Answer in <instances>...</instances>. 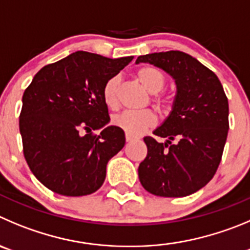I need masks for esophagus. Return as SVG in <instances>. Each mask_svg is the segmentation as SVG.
<instances>
[{
    "label": "esophagus",
    "instance_id": "34e87169",
    "mask_svg": "<svg viewBox=\"0 0 250 250\" xmlns=\"http://www.w3.org/2000/svg\"><path fill=\"white\" fill-rule=\"evenodd\" d=\"M125 141H127L128 143H129V142H133V141H134V137L129 136L128 133H125Z\"/></svg>",
    "mask_w": 250,
    "mask_h": 250
}]
</instances>
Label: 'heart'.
I'll return each mask as SVG.
<instances>
[{
  "mask_svg": "<svg viewBox=\"0 0 250 250\" xmlns=\"http://www.w3.org/2000/svg\"><path fill=\"white\" fill-rule=\"evenodd\" d=\"M137 80L139 81L144 90L151 95L159 93L167 83V78L159 69L154 66H144L137 71ZM120 78L112 76L106 81L104 86V100L108 107L117 106V90ZM165 100H160L159 104H164ZM157 117L151 111H123L112 118V123L121 128L132 137L141 136L148 128L155 125Z\"/></svg>",
  "mask_w": 250,
  "mask_h": 250,
  "instance_id": "b5f03b06",
  "label": "heart"
}]
</instances>
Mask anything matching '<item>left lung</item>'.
I'll use <instances>...</instances> for the list:
<instances>
[{"mask_svg":"<svg viewBox=\"0 0 250 250\" xmlns=\"http://www.w3.org/2000/svg\"><path fill=\"white\" fill-rule=\"evenodd\" d=\"M172 78L176 85L171 111L153 134L144 137L146 158L139 164L142 186L162 197H184L212 178L222 158L228 125V100L214 72L183 51L141 55Z\"/></svg>","mask_w":250,"mask_h":250,"instance_id":"8db88e82","label":"left lung"}]
</instances>
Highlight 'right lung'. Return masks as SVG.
Here are the masks:
<instances>
[{
	"mask_svg": "<svg viewBox=\"0 0 250 250\" xmlns=\"http://www.w3.org/2000/svg\"><path fill=\"white\" fill-rule=\"evenodd\" d=\"M133 60L75 51L42 67L23 93L20 132L30 170L49 190L85 196L99 190L106 167L125 144L108 125L104 86ZM92 130H100L97 136Z\"/></svg>",
	"mask_w": 250,
	"mask_h": 250,
	"instance_id": "obj_1",
	"label": "right lung"
}]
</instances>
